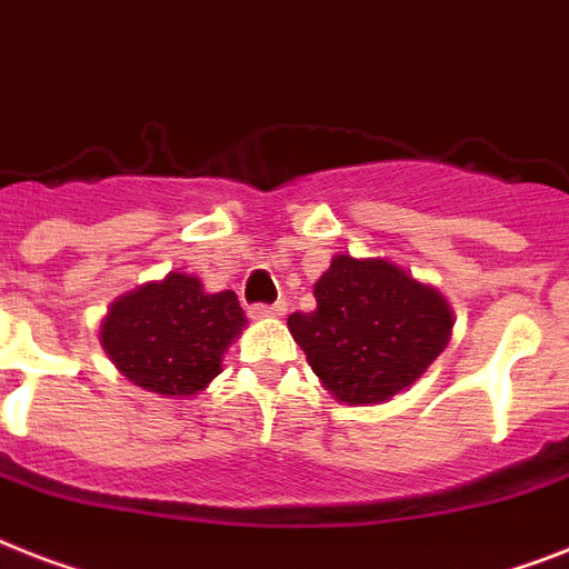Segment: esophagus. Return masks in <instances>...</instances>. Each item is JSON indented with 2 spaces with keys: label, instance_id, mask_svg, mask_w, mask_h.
I'll return each mask as SVG.
<instances>
[{
  "label": "esophagus",
  "instance_id": "34e87169",
  "mask_svg": "<svg viewBox=\"0 0 569 569\" xmlns=\"http://www.w3.org/2000/svg\"><path fill=\"white\" fill-rule=\"evenodd\" d=\"M286 300H277V303H253L248 307V316L251 318H269V316H283Z\"/></svg>",
  "mask_w": 569,
  "mask_h": 569
}]
</instances>
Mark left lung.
<instances>
[{
	"instance_id": "1",
	"label": "left lung",
	"mask_w": 569,
	"mask_h": 569,
	"mask_svg": "<svg viewBox=\"0 0 569 569\" xmlns=\"http://www.w3.org/2000/svg\"><path fill=\"white\" fill-rule=\"evenodd\" d=\"M452 330L450 303L389 260L332 257L316 283V309L292 312L289 332L336 400L386 403L409 389Z\"/></svg>"
}]
</instances>
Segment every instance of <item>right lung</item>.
Here are the masks:
<instances>
[{"label":"right lung","mask_w":569,"mask_h":569,"mask_svg":"<svg viewBox=\"0 0 569 569\" xmlns=\"http://www.w3.org/2000/svg\"><path fill=\"white\" fill-rule=\"evenodd\" d=\"M244 325L237 295H210L198 277L169 271L160 283L113 300L99 339L133 386L189 397L219 377L221 357Z\"/></svg>","instance_id":"1"}]
</instances>
